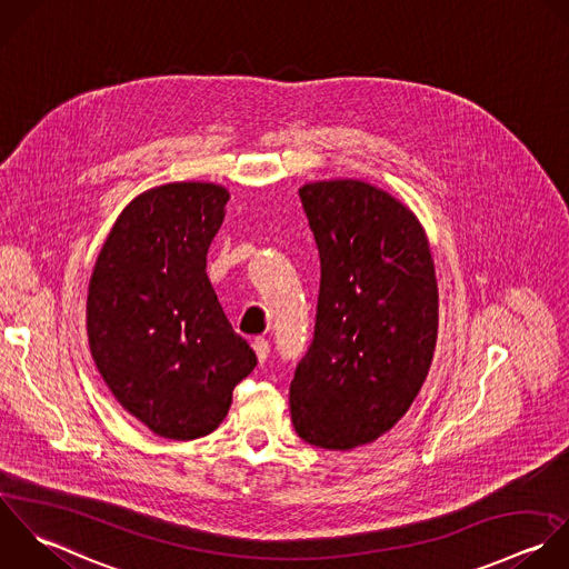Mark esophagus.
<instances>
[{"label": "esophagus", "instance_id": "obj_1", "mask_svg": "<svg viewBox=\"0 0 569 569\" xmlns=\"http://www.w3.org/2000/svg\"><path fill=\"white\" fill-rule=\"evenodd\" d=\"M252 350H254V355H257L259 363H263V361L268 359V355H270V343H268V339L257 337V339L252 341Z\"/></svg>", "mask_w": 569, "mask_h": 569}]
</instances>
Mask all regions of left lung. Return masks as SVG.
<instances>
[{
    "mask_svg": "<svg viewBox=\"0 0 569 569\" xmlns=\"http://www.w3.org/2000/svg\"><path fill=\"white\" fill-rule=\"evenodd\" d=\"M299 197L321 259L315 337L290 383L297 435L352 450L386 435L417 399L439 332L428 237L410 208L359 179Z\"/></svg>",
    "mask_w": 569,
    "mask_h": 569,
    "instance_id": "8db88e82",
    "label": "left lung"
}]
</instances>
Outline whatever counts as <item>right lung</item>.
<instances>
[{
    "mask_svg": "<svg viewBox=\"0 0 569 569\" xmlns=\"http://www.w3.org/2000/svg\"><path fill=\"white\" fill-rule=\"evenodd\" d=\"M230 194L201 181L134 197L90 277V355L112 397L163 439L219 428L257 357L226 319L206 274Z\"/></svg>",
    "mask_w": 569,
    "mask_h": 569,
    "instance_id": "right-lung-1",
    "label": "right lung"
}]
</instances>
